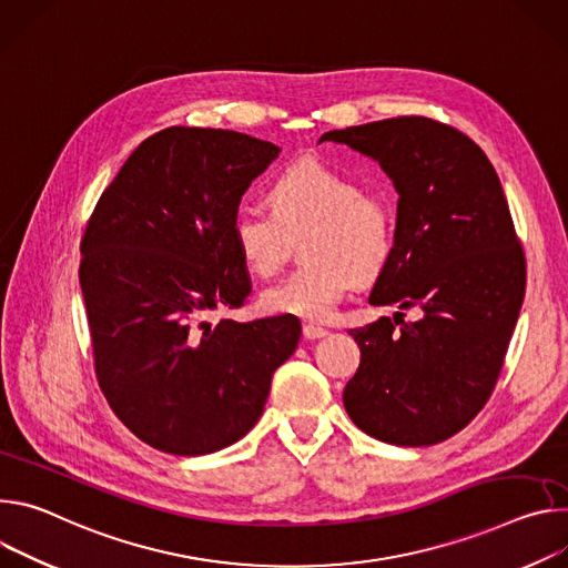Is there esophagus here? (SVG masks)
Segmentation results:
<instances>
[{
    "label": "esophagus",
    "mask_w": 568,
    "mask_h": 568,
    "mask_svg": "<svg viewBox=\"0 0 568 568\" xmlns=\"http://www.w3.org/2000/svg\"><path fill=\"white\" fill-rule=\"evenodd\" d=\"M302 334H304L306 341H318V338H325L329 332L323 329V327H318V325H304V327H302Z\"/></svg>",
    "instance_id": "esophagus-1"
}]
</instances>
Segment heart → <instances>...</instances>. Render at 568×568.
<instances>
[{"instance_id": "obj_1", "label": "heart", "mask_w": 568, "mask_h": 568, "mask_svg": "<svg viewBox=\"0 0 568 568\" xmlns=\"http://www.w3.org/2000/svg\"><path fill=\"white\" fill-rule=\"evenodd\" d=\"M271 212H236L230 236L236 255L260 277L280 271L288 236L306 230V264L262 293V306L280 316L329 321L356 284L379 275L395 250V212L388 201L318 160L282 171L268 189Z\"/></svg>"}]
</instances>
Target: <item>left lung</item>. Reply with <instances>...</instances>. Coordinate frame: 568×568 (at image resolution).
<instances>
[{
  "instance_id": "left-lung-1",
  "label": "left lung",
  "mask_w": 568,
  "mask_h": 568,
  "mask_svg": "<svg viewBox=\"0 0 568 568\" xmlns=\"http://www.w3.org/2000/svg\"><path fill=\"white\" fill-rule=\"evenodd\" d=\"M318 142L379 162L397 201L395 250L369 304L417 305L423 318H379L343 390L352 422L397 447H428L465 428L489 399L526 293V260L500 180L467 135L426 116H397Z\"/></svg>"
}]
</instances>
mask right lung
<instances>
[{"label": "right lung", "instance_id": "1", "mask_svg": "<svg viewBox=\"0 0 568 568\" xmlns=\"http://www.w3.org/2000/svg\"><path fill=\"white\" fill-rule=\"evenodd\" d=\"M277 155L243 133L171 125L125 160L85 227L79 280L99 386L158 452L205 456L234 445L297 347L293 316L203 321L250 293L230 223Z\"/></svg>", "mask_w": 568, "mask_h": 568}]
</instances>
